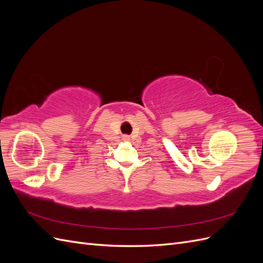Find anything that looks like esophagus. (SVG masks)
<instances>
[{"mask_svg": "<svg viewBox=\"0 0 263 263\" xmlns=\"http://www.w3.org/2000/svg\"><path fill=\"white\" fill-rule=\"evenodd\" d=\"M125 139H128V137H127V136H126V137H125Z\"/></svg>", "mask_w": 263, "mask_h": 263, "instance_id": "1", "label": "esophagus"}]
</instances>
